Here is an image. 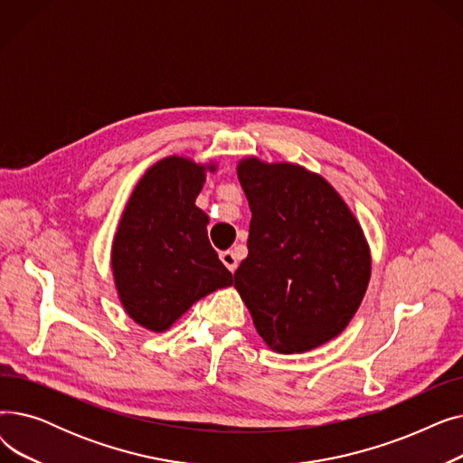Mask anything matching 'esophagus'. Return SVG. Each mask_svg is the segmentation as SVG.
Returning <instances> with one entry per match:
<instances>
[{
	"instance_id": "34e87169",
	"label": "esophagus",
	"mask_w": 463,
	"mask_h": 463,
	"mask_svg": "<svg viewBox=\"0 0 463 463\" xmlns=\"http://www.w3.org/2000/svg\"><path fill=\"white\" fill-rule=\"evenodd\" d=\"M219 259H222V262L227 266L229 272H234V270H236L238 259H236V255H234L232 251H223V253H219Z\"/></svg>"
}]
</instances>
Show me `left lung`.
I'll list each match as a JSON object with an SVG mask.
<instances>
[{"instance_id": "8db88e82", "label": "left lung", "mask_w": 463, "mask_h": 463, "mask_svg": "<svg viewBox=\"0 0 463 463\" xmlns=\"http://www.w3.org/2000/svg\"><path fill=\"white\" fill-rule=\"evenodd\" d=\"M236 173L251 223L234 288L272 351L321 347L347 328L370 283L372 255L358 219L302 165L251 156Z\"/></svg>"}]
</instances>
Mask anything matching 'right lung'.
<instances>
[{"label": "right lung", "instance_id": "add662e5", "mask_svg": "<svg viewBox=\"0 0 463 463\" xmlns=\"http://www.w3.org/2000/svg\"><path fill=\"white\" fill-rule=\"evenodd\" d=\"M217 165L168 156L152 165L121 213L110 269L129 317L165 332L197 300L229 287L232 274L208 240V215L194 204Z\"/></svg>", "mask_w": 463, "mask_h": 463}]
</instances>
